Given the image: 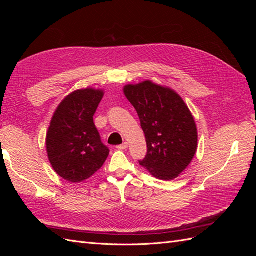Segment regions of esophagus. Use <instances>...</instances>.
I'll return each instance as SVG.
<instances>
[{"label": "esophagus", "instance_id": "34e87169", "mask_svg": "<svg viewBox=\"0 0 256 256\" xmlns=\"http://www.w3.org/2000/svg\"><path fill=\"white\" fill-rule=\"evenodd\" d=\"M127 147H128V143L127 142H124L122 144L116 146V148H118V150H126Z\"/></svg>", "mask_w": 256, "mask_h": 256}]
</instances>
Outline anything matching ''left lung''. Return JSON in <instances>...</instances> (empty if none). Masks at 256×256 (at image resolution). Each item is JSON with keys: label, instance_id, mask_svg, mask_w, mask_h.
Here are the masks:
<instances>
[{"label": "left lung", "instance_id": "8db88e82", "mask_svg": "<svg viewBox=\"0 0 256 256\" xmlns=\"http://www.w3.org/2000/svg\"><path fill=\"white\" fill-rule=\"evenodd\" d=\"M124 92L134 106L145 134L147 154L140 164L162 180L187 168L198 148L196 122L180 96L150 81L127 85Z\"/></svg>", "mask_w": 256, "mask_h": 256}]
</instances>
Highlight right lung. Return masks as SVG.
<instances>
[{"label":"right lung","mask_w":256,"mask_h":256,"mask_svg":"<svg viewBox=\"0 0 256 256\" xmlns=\"http://www.w3.org/2000/svg\"><path fill=\"white\" fill-rule=\"evenodd\" d=\"M102 97V90H76L60 104L51 120L46 140L50 164L70 182L88 180L109 156L92 118Z\"/></svg>","instance_id":"obj_1"}]
</instances>
